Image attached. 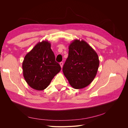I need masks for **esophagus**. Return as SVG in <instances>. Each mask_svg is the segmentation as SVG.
I'll return each mask as SVG.
<instances>
[{
  "instance_id": "esophagus-1",
  "label": "esophagus",
  "mask_w": 128,
  "mask_h": 128,
  "mask_svg": "<svg viewBox=\"0 0 128 128\" xmlns=\"http://www.w3.org/2000/svg\"><path fill=\"white\" fill-rule=\"evenodd\" d=\"M63 64H64L63 62H60V66H61V68H62V67H63Z\"/></svg>"
}]
</instances>
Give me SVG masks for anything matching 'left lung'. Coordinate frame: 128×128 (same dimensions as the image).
I'll use <instances>...</instances> for the list:
<instances>
[{"mask_svg": "<svg viewBox=\"0 0 128 128\" xmlns=\"http://www.w3.org/2000/svg\"><path fill=\"white\" fill-rule=\"evenodd\" d=\"M99 66V57L94 50L86 41L75 40L69 45L68 57L62 71L70 86L80 89L94 80Z\"/></svg>", "mask_w": 128, "mask_h": 128, "instance_id": "left-lung-1", "label": "left lung"}]
</instances>
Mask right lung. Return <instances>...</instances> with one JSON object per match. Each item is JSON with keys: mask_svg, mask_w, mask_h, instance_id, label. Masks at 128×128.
Returning a JSON list of instances; mask_svg holds the SVG:
<instances>
[{"mask_svg": "<svg viewBox=\"0 0 128 128\" xmlns=\"http://www.w3.org/2000/svg\"><path fill=\"white\" fill-rule=\"evenodd\" d=\"M48 40L39 42L26 55L22 63L23 75L29 86L34 90H43L61 70L60 64Z\"/></svg>", "mask_w": 128, "mask_h": 128, "instance_id": "right-lung-1", "label": "right lung"}]
</instances>
